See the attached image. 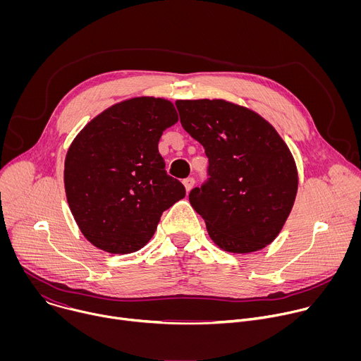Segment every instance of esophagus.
<instances>
[{
  "instance_id": "34e87169",
  "label": "esophagus",
  "mask_w": 361,
  "mask_h": 361,
  "mask_svg": "<svg viewBox=\"0 0 361 361\" xmlns=\"http://www.w3.org/2000/svg\"><path fill=\"white\" fill-rule=\"evenodd\" d=\"M194 183H195V180H194L192 177H187V178L183 181V184H184V187H185V191H187V192L194 187Z\"/></svg>"
}]
</instances>
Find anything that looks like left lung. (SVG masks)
<instances>
[{"label":"left lung","mask_w":361,"mask_h":361,"mask_svg":"<svg viewBox=\"0 0 361 361\" xmlns=\"http://www.w3.org/2000/svg\"><path fill=\"white\" fill-rule=\"evenodd\" d=\"M183 128L209 159L207 181L190 191L212 240L230 252L264 248L281 231L298 177L291 152L257 113L224 99H178Z\"/></svg>","instance_id":"1"}]
</instances>
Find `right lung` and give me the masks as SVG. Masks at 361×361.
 <instances>
[{
  "instance_id": "add662e5",
  "label": "right lung",
  "mask_w": 361,
  "mask_h": 361,
  "mask_svg": "<svg viewBox=\"0 0 361 361\" xmlns=\"http://www.w3.org/2000/svg\"><path fill=\"white\" fill-rule=\"evenodd\" d=\"M177 121L169 99L137 97L102 111L75 137L66 157V194L92 245L111 254L142 248L163 212L185 197L159 152L163 131Z\"/></svg>"
}]
</instances>
